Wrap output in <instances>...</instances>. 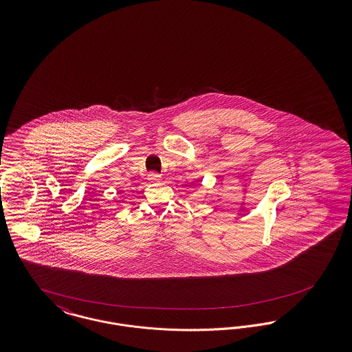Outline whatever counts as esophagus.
<instances>
[{
    "mask_svg": "<svg viewBox=\"0 0 352 352\" xmlns=\"http://www.w3.org/2000/svg\"><path fill=\"white\" fill-rule=\"evenodd\" d=\"M148 179L151 181V184H157V182L161 181V175L157 174V173H151V174L148 175Z\"/></svg>",
    "mask_w": 352,
    "mask_h": 352,
    "instance_id": "obj_1",
    "label": "esophagus"
}]
</instances>
